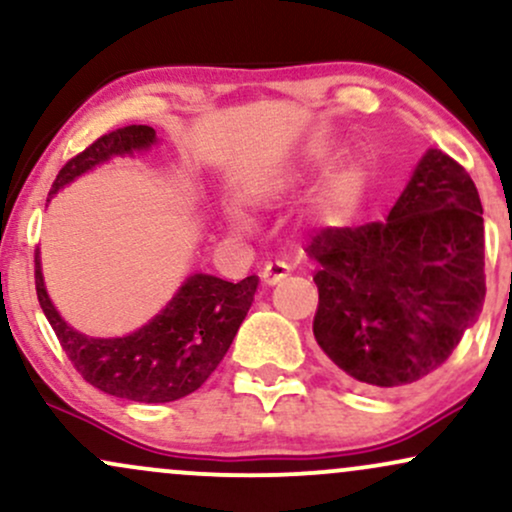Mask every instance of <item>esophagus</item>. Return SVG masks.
Here are the masks:
<instances>
[{
	"instance_id": "obj_1",
	"label": "esophagus",
	"mask_w": 512,
	"mask_h": 512,
	"mask_svg": "<svg viewBox=\"0 0 512 512\" xmlns=\"http://www.w3.org/2000/svg\"><path fill=\"white\" fill-rule=\"evenodd\" d=\"M289 272H291V267L286 262H269V264H264V269H262V281L267 286H274V284H279L281 279H286V276H289Z\"/></svg>"
}]
</instances>
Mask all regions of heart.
Segmentation results:
<instances>
[{"label": "heart", "mask_w": 512, "mask_h": 512, "mask_svg": "<svg viewBox=\"0 0 512 512\" xmlns=\"http://www.w3.org/2000/svg\"><path fill=\"white\" fill-rule=\"evenodd\" d=\"M363 185H366V173H363L361 163L346 161L325 180L320 195H317V207L334 216L349 214L361 202ZM228 219H231L238 231H248L250 228V221L243 214H238V211H231Z\"/></svg>", "instance_id": "1"}]
</instances>
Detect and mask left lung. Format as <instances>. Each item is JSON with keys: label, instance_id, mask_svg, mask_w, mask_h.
Listing matches in <instances>:
<instances>
[{"label": "left lung", "instance_id": "left-lung-1", "mask_svg": "<svg viewBox=\"0 0 512 512\" xmlns=\"http://www.w3.org/2000/svg\"><path fill=\"white\" fill-rule=\"evenodd\" d=\"M481 214L467 170L428 149L385 221L317 233L313 334L346 378L385 390L448 361L484 308Z\"/></svg>", "mask_w": 512, "mask_h": 512}]
</instances>
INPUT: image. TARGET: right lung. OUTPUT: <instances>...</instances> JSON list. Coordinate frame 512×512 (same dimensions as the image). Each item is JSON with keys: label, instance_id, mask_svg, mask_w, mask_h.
<instances>
[{"label": "right lung", "instance_id": "right-lung-1", "mask_svg": "<svg viewBox=\"0 0 512 512\" xmlns=\"http://www.w3.org/2000/svg\"><path fill=\"white\" fill-rule=\"evenodd\" d=\"M154 144L156 129L146 125L103 134L67 161L52 182L50 197L113 156H132ZM257 284L260 279L255 274L238 284L211 274H192L182 281L166 308L139 330L113 339L86 337L69 327L52 305L40 269V252H35V291L64 354L86 383L105 395L142 404L175 402L207 383L243 325Z\"/></svg>", "mask_w": 512, "mask_h": 512}]
</instances>
